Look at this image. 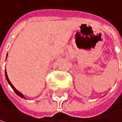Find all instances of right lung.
<instances>
[{
    "instance_id": "obj_1",
    "label": "right lung",
    "mask_w": 122,
    "mask_h": 122,
    "mask_svg": "<svg viewBox=\"0 0 122 122\" xmlns=\"http://www.w3.org/2000/svg\"><path fill=\"white\" fill-rule=\"evenodd\" d=\"M7 54H7V56H6V59H7ZM5 77H6V80H7V82H8V84L10 85V86L12 88V89L14 90V92L16 93V94L19 96V97H21V98H25V97H24V94H21V92H19L18 90H17L16 89V88L13 86V84L11 83V82L10 81V80H9V78H8V76H7V72H6V70H5Z\"/></svg>"
}]
</instances>
